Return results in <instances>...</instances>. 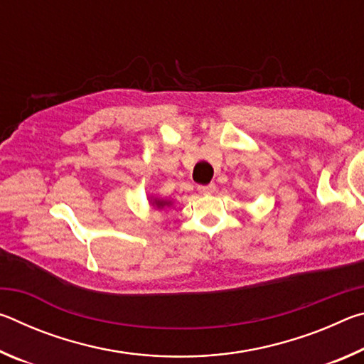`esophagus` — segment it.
<instances>
[{
	"instance_id": "34e87169",
	"label": "esophagus",
	"mask_w": 364,
	"mask_h": 364,
	"mask_svg": "<svg viewBox=\"0 0 364 364\" xmlns=\"http://www.w3.org/2000/svg\"><path fill=\"white\" fill-rule=\"evenodd\" d=\"M215 184L213 183H210V184H199V186H197V191H199L200 194H212L213 191H215Z\"/></svg>"
}]
</instances>
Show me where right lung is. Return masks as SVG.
Returning <instances> with one entry per match:
<instances>
[{
	"instance_id": "add662e5",
	"label": "right lung",
	"mask_w": 364,
	"mask_h": 364,
	"mask_svg": "<svg viewBox=\"0 0 364 364\" xmlns=\"http://www.w3.org/2000/svg\"><path fill=\"white\" fill-rule=\"evenodd\" d=\"M152 202V205H156L157 208H164V207H168L171 202L170 200H162V199H154V200H151Z\"/></svg>"
}]
</instances>
